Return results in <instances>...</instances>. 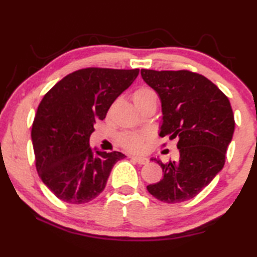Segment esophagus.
<instances>
[{
  "mask_svg": "<svg viewBox=\"0 0 257 257\" xmlns=\"http://www.w3.org/2000/svg\"><path fill=\"white\" fill-rule=\"evenodd\" d=\"M130 159H132L134 162H136V163L141 164V165H144V164L149 163V160H147L146 158H138V156H132Z\"/></svg>",
  "mask_w": 257,
  "mask_h": 257,
  "instance_id": "obj_1",
  "label": "esophagus"
}]
</instances>
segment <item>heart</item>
Instances as JSON below:
<instances>
[{"mask_svg": "<svg viewBox=\"0 0 257 257\" xmlns=\"http://www.w3.org/2000/svg\"><path fill=\"white\" fill-rule=\"evenodd\" d=\"M152 96H155L153 90L149 88H139L134 93L133 99L135 104H139ZM147 138L149 136L143 133H124L119 137V144L125 151L132 152V153H141L145 149V142Z\"/></svg>", "mask_w": 257, "mask_h": 257, "instance_id": "obj_1", "label": "heart"}]
</instances>
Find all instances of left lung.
I'll return each mask as SVG.
<instances>
[{
	"label": "left lung",
	"instance_id": "8db88e82",
	"mask_svg": "<svg viewBox=\"0 0 257 257\" xmlns=\"http://www.w3.org/2000/svg\"><path fill=\"white\" fill-rule=\"evenodd\" d=\"M141 73L162 104L160 136L177 138L180 153L177 162L152 159L161 165L163 178L147 186V190L161 202L188 201L222 170L234 130L231 105L228 97L199 73L147 69H142Z\"/></svg>",
	"mask_w": 257,
	"mask_h": 257
}]
</instances>
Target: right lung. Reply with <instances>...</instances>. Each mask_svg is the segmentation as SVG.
Segmentation results:
<instances>
[{"mask_svg": "<svg viewBox=\"0 0 257 257\" xmlns=\"http://www.w3.org/2000/svg\"><path fill=\"white\" fill-rule=\"evenodd\" d=\"M139 69L86 68L70 73L45 94L32 127L38 176L52 193L69 204L96 198L120 152L89 146L97 120L105 119L112 103L133 84Z\"/></svg>", "mask_w": 257, "mask_h": 257, "instance_id": "right-lung-1", "label": "right lung"}]
</instances>
